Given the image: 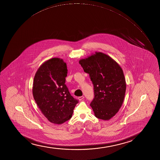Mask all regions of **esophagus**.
I'll list each match as a JSON object with an SVG mask.
<instances>
[{
	"label": "esophagus",
	"mask_w": 160,
	"mask_h": 160,
	"mask_svg": "<svg viewBox=\"0 0 160 160\" xmlns=\"http://www.w3.org/2000/svg\"><path fill=\"white\" fill-rule=\"evenodd\" d=\"M84 98V96H81V97H79L78 98V100H80V101L82 100H83Z\"/></svg>",
	"instance_id": "obj_1"
}]
</instances>
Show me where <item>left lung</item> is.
<instances>
[{
  "instance_id": "obj_1",
  "label": "left lung",
  "mask_w": 160,
  "mask_h": 160,
  "mask_svg": "<svg viewBox=\"0 0 160 160\" xmlns=\"http://www.w3.org/2000/svg\"><path fill=\"white\" fill-rule=\"evenodd\" d=\"M79 63L93 84L94 96L90 106L95 116L109 120L118 112L124 99L126 83L122 69L112 58L101 52Z\"/></svg>"
}]
</instances>
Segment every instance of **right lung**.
I'll return each instance as SVG.
<instances>
[{"label": "right lung", "mask_w": 160, "mask_h": 160, "mask_svg": "<svg viewBox=\"0 0 160 160\" xmlns=\"http://www.w3.org/2000/svg\"><path fill=\"white\" fill-rule=\"evenodd\" d=\"M66 63L52 58L41 65L33 79L32 93L39 108L51 123L60 124L70 119L78 103L65 84Z\"/></svg>", "instance_id": "obj_1"}]
</instances>
